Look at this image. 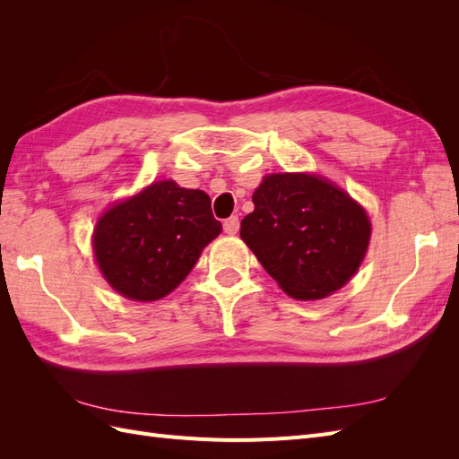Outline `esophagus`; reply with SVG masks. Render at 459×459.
I'll use <instances>...</instances> for the list:
<instances>
[{
    "mask_svg": "<svg viewBox=\"0 0 459 459\" xmlns=\"http://www.w3.org/2000/svg\"><path fill=\"white\" fill-rule=\"evenodd\" d=\"M224 231L228 235H235L239 231V218L238 216H230L226 221H224Z\"/></svg>",
    "mask_w": 459,
    "mask_h": 459,
    "instance_id": "obj_1",
    "label": "esophagus"
}]
</instances>
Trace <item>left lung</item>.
<instances>
[{"label":"left lung","mask_w":459,"mask_h":459,"mask_svg":"<svg viewBox=\"0 0 459 459\" xmlns=\"http://www.w3.org/2000/svg\"><path fill=\"white\" fill-rule=\"evenodd\" d=\"M241 239L289 297L335 293L362 264L371 235L366 211L314 174H270L253 193Z\"/></svg>","instance_id":"obj_1"}]
</instances>
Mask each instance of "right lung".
<instances>
[{"label":"right lung","mask_w":459,"mask_h":459,"mask_svg":"<svg viewBox=\"0 0 459 459\" xmlns=\"http://www.w3.org/2000/svg\"><path fill=\"white\" fill-rule=\"evenodd\" d=\"M220 231L204 191L162 179L97 220L93 253L110 287L126 299L151 302L186 280Z\"/></svg>","instance_id":"1"}]
</instances>
